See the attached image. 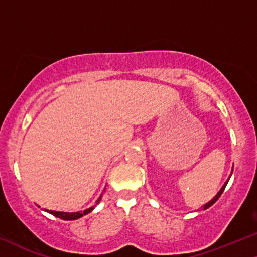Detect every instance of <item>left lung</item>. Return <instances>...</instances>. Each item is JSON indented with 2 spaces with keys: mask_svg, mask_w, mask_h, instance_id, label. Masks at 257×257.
Masks as SVG:
<instances>
[{
  "mask_svg": "<svg viewBox=\"0 0 257 257\" xmlns=\"http://www.w3.org/2000/svg\"><path fill=\"white\" fill-rule=\"evenodd\" d=\"M232 171H233V167H232V170H231V173H230V175H229L228 180H226V181H225V183H224V185H223V186H222V188H220V190L218 191V193H217V194H216V196H215V197H213V198H212V199H211L210 201H207V203H206V204H204V205H203V206H201V207H203V209H204V210L209 209V207H210V206H212V205H213V204H215V203H216V201H217V200H218V198H219L220 196H222V193H223L224 188H225V186H226V184H228V181H229V179H230V177H231V174H232Z\"/></svg>",
  "mask_w": 257,
  "mask_h": 257,
  "instance_id": "8db88e82",
  "label": "left lung"
}]
</instances>
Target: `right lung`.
I'll list each match as a JSON object with an SVG mask.
<instances>
[{"instance_id":"1","label":"right lung","mask_w":257,"mask_h":257,"mask_svg":"<svg viewBox=\"0 0 257 257\" xmlns=\"http://www.w3.org/2000/svg\"><path fill=\"white\" fill-rule=\"evenodd\" d=\"M100 199H102V194H100L98 199H97L96 205L99 203ZM95 206H91V207H89V209H86L84 211H78V212H60V211H52V210H45V211L48 213H51V215L56 216V217H58V218H61L64 220H74V219H78V218H80V217L87 215V213H90L91 211L95 209Z\"/></svg>"}]
</instances>
